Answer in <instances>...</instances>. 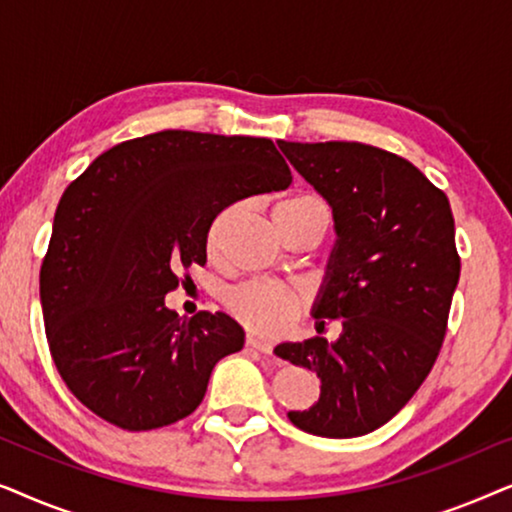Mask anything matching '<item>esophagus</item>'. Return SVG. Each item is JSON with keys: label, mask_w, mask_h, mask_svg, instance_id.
<instances>
[{"label": "esophagus", "mask_w": 512, "mask_h": 512, "mask_svg": "<svg viewBox=\"0 0 512 512\" xmlns=\"http://www.w3.org/2000/svg\"><path fill=\"white\" fill-rule=\"evenodd\" d=\"M247 347L256 349V352H261V354H272V342L256 338V335H247Z\"/></svg>", "instance_id": "1"}]
</instances>
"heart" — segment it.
Listing matches in <instances>:
<instances>
[{
	"label": "heart",
	"mask_w": 512,
	"mask_h": 512,
	"mask_svg": "<svg viewBox=\"0 0 512 512\" xmlns=\"http://www.w3.org/2000/svg\"><path fill=\"white\" fill-rule=\"evenodd\" d=\"M233 212L235 207L221 209V212L212 219V223H209L207 228L209 254H216V251H219L223 230H226ZM296 214L328 216L326 207L321 205V200L312 198V195H296V198L284 200L282 205L275 209V219H279V216H296ZM226 305L244 326L251 328V331L268 335V338H275V335H282L284 331H289L291 324L300 314L303 300H300L296 291L286 289L284 284L261 282V279H256V282H247L230 291L226 298Z\"/></svg>",
	"instance_id": "b5f03b06"
}]
</instances>
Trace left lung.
I'll list each match as a JSON object with an SVG mask.
<instances>
[{
    "label": "left lung",
    "mask_w": 512,
    "mask_h": 512,
    "mask_svg": "<svg viewBox=\"0 0 512 512\" xmlns=\"http://www.w3.org/2000/svg\"><path fill=\"white\" fill-rule=\"evenodd\" d=\"M277 144L333 209L338 240L312 314L342 321L335 342L275 347L321 380L319 401L289 419L321 438L366 436L415 396L443 345L461 270L450 200L377 146Z\"/></svg>",
    "instance_id": "1"
}]
</instances>
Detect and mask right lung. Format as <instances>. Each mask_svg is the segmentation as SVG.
<instances>
[{"label":"right lung","mask_w":512,"mask_h":512,"mask_svg":"<svg viewBox=\"0 0 512 512\" xmlns=\"http://www.w3.org/2000/svg\"><path fill=\"white\" fill-rule=\"evenodd\" d=\"M291 170L265 137L163 130L116 144L62 193L39 275L55 368L97 417L151 431L191 415L244 331L223 312L165 305L179 272L207 263V228Z\"/></svg>","instance_id":"add662e5"}]
</instances>
